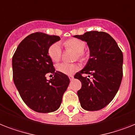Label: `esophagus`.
<instances>
[{"instance_id": "obj_1", "label": "esophagus", "mask_w": 135, "mask_h": 135, "mask_svg": "<svg viewBox=\"0 0 135 135\" xmlns=\"http://www.w3.org/2000/svg\"><path fill=\"white\" fill-rule=\"evenodd\" d=\"M69 79L71 80H72L73 79V75H70V76H69Z\"/></svg>"}]
</instances>
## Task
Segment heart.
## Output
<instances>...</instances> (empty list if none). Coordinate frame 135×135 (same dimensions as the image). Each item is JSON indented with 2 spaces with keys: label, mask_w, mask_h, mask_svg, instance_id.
Wrapping results in <instances>:
<instances>
[{
  "label": "heart",
  "mask_w": 135,
  "mask_h": 135,
  "mask_svg": "<svg viewBox=\"0 0 135 135\" xmlns=\"http://www.w3.org/2000/svg\"><path fill=\"white\" fill-rule=\"evenodd\" d=\"M64 46L66 48L75 50V52H77L78 58L80 59L84 58L83 51L86 46L85 41L78 39H71L66 41L64 43ZM48 53L52 61L55 62H58L62 57V46L60 43L57 42L51 45L49 47ZM56 69L60 73H64L65 75H71L74 74L75 72H77L80 69V66L78 64H70V63L62 62L57 65Z\"/></svg>",
  "instance_id": "obj_1"
}]
</instances>
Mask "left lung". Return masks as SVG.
Segmentation results:
<instances>
[{
	"mask_svg": "<svg viewBox=\"0 0 135 135\" xmlns=\"http://www.w3.org/2000/svg\"><path fill=\"white\" fill-rule=\"evenodd\" d=\"M73 37L86 42L89 49L88 62L74 76L82 83L78 91L81 107L87 111L100 110L113 100L121 85L123 53L116 41L105 32L89 31ZM83 74L91 75L93 80Z\"/></svg>",
	"mask_w": 135,
	"mask_h": 135,
	"instance_id": "8db88e82",
	"label": "left lung"
}]
</instances>
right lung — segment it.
I'll return each instance as SVG.
<instances>
[{"label":"right lung","mask_w":135,"mask_h":135,"mask_svg":"<svg viewBox=\"0 0 135 135\" xmlns=\"http://www.w3.org/2000/svg\"><path fill=\"white\" fill-rule=\"evenodd\" d=\"M60 37L36 32L19 44L12 57L13 80L24 103L34 111L49 113L56 111L70 80L55 71L48 53L49 47ZM48 73L54 77L49 81Z\"/></svg>","instance_id":"obj_1"}]
</instances>
